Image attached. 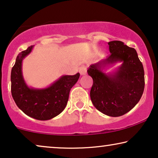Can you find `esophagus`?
<instances>
[{"instance_id": "obj_1", "label": "esophagus", "mask_w": 158, "mask_h": 158, "mask_svg": "<svg viewBox=\"0 0 158 158\" xmlns=\"http://www.w3.org/2000/svg\"><path fill=\"white\" fill-rule=\"evenodd\" d=\"M79 73H81V75H85L86 73H87V68H86V67L84 66V65H82L81 67H80V68H79Z\"/></svg>"}]
</instances>
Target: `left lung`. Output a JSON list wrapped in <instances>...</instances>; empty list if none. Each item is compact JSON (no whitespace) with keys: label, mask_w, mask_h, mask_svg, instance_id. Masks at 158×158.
Masks as SVG:
<instances>
[{"label":"left lung","mask_w":158,"mask_h":158,"mask_svg":"<svg viewBox=\"0 0 158 158\" xmlns=\"http://www.w3.org/2000/svg\"><path fill=\"white\" fill-rule=\"evenodd\" d=\"M110 55L106 59L93 64L88 74L94 83L90 99L99 111L117 117L127 114L139 102L144 88V73L137 51L121 41H111ZM122 64L116 71L106 73L104 70L113 64Z\"/></svg>","instance_id":"1"}]
</instances>
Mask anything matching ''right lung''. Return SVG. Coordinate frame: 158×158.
<instances>
[{"mask_svg":"<svg viewBox=\"0 0 158 158\" xmlns=\"http://www.w3.org/2000/svg\"><path fill=\"white\" fill-rule=\"evenodd\" d=\"M33 47H28L17 56L10 74L11 94L17 106L27 116L37 120H49L66 107L70 89L78 81L80 73L62 75L45 88L29 87L23 77L22 62Z\"/></svg>","mask_w":158,"mask_h":158,"instance_id":"1","label":"right lung"}]
</instances>
